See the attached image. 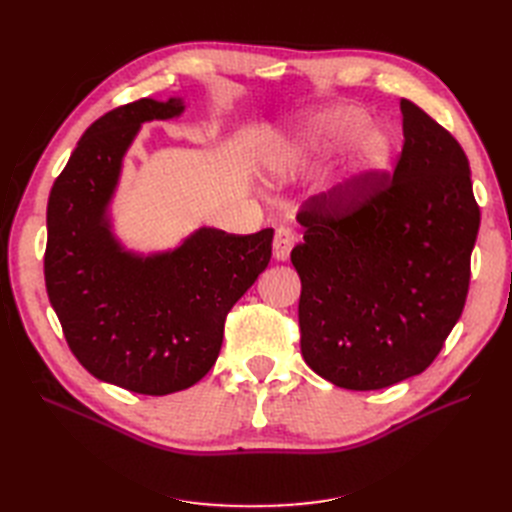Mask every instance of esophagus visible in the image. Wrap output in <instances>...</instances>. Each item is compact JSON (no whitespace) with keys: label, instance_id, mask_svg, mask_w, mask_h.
Instances as JSON below:
<instances>
[{"label":"esophagus","instance_id":"esophagus-1","mask_svg":"<svg viewBox=\"0 0 512 512\" xmlns=\"http://www.w3.org/2000/svg\"><path fill=\"white\" fill-rule=\"evenodd\" d=\"M299 237L297 232H294L290 226H280L275 230V237H273V256L277 260H286L292 252V247L297 245Z\"/></svg>","mask_w":512,"mask_h":512}]
</instances>
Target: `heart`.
<instances>
[{
	"label": "heart",
	"mask_w": 512,
	"mask_h": 512,
	"mask_svg": "<svg viewBox=\"0 0 512 512\" xmlns=\"http://www.w3.org/2000/svg\"><path fill=\"white\" fill-rule=\"evenodd\" d=\"M371 119L361 108L354 106H337L331 111L320 113L307 130L301 134L299 141L282 143V158H301L303 153H322V151H339L356 141L354 153V173L369 175L384 168L391 156L389 138L384 134L369 130Z\"/></svg>",
	"instance_id": "obj_1"
}]
</instances>
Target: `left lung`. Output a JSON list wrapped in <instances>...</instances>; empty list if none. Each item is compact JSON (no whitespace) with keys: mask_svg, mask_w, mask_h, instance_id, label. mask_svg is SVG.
<instances>
[{"mask_svg":"<svg viewBox=\"0 0 512 512\" xmlns=\"http://www.w3.org/2000/svg\"><path fill=\"white\" fill-rule=\"evenodd\" d=\"M395 170L352 175L307 198L301 277L305 363L350 391L423 374L457 324L480 226L470 164L457 138L401 100Z\"/></svg>","mask_w":512,"mask_h":512,"instance_id":"left-lung-1","label":"left lung"}]
</instances>
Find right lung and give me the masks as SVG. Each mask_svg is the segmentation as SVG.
Instances as JSON below:
<instances>
[{
    "label": "right lung",
    "instance_id": "right-lung-1",
    "mask_svg": "<svg viewBox=\"0 0 512 512\" xmlns=\"http://www.w3.org/2000/svg\"><path fill=\"white\" fill-rule=\"evenodd\" d=\"M181 111L179 98H143L96 119L46 207L44 282L72 354L91 376L141 395L190 389L207 374L228 312L271 260L273 228H200L153 258L121 252L111 237L104 211L123 153L143 121Z\"/></svg>",
    "mask_w": 512,
    "mask_h": 512
}]
</instances>
